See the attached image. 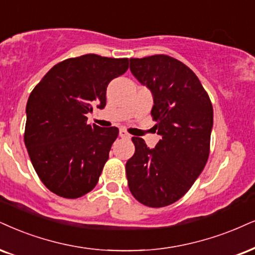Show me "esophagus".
Segmentation results:
<instances>
[{
	"mask_svg": "<svg viewBox=\"0 0 255 255\" xmlns=\"http://www.w3.org/2000/svg\"><path fill=\"white\" fill-rule=\"evenodd\" d=\"M119 136H121L122 138H127V139H128V138L131 137L130 134H128L125 130H121V131H119Z\"/></svg>",
	"mask_w": 255,
	"mask_h": 255,
	"instance_id": "1",
	"label": "esophagus"
}]
</instances>
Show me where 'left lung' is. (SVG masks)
<instances>
[{
  "label": "left lung",
  "mask_w": 255,
  "mask_h": 255,
  "mask_svg": "<svg viewBox=\"0 0 255 255\" xmlns=\"http://www.w3.org/2000/svg\"><path fill=\"white\" fill-rule=\"evenodd\" d=\"M134 78L151 91L153 128L161 139L149 149L132 137L134 153L127 162L131 194L144 206L161 208L190 189L208 161L213 105L196 74L169 55L130 59Z\"/></svg>",
  "instance_id": "8db88e82"
}]
</instances>
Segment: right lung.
<instances>
[{"instance_id": "right-lung-1", "label": "right lung", "mask_w": 255, "mask_h": 255, "mask_svg": "<svg viewBox=\"0 0 255 255\" xmlns=\"http://www.w3.org/2000/svg\"><path fill=\"white\" fill-rule=\"evenodd\" d=\"M128 68L127 58L85 54L53 66L31 91L24 144L52 193L78 199L98 183L119 130L87 124L86 115L105 108L109 83Z\"/></svg>"}]
</instances>
